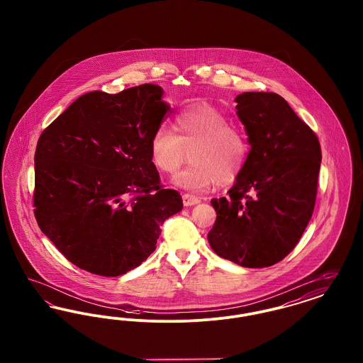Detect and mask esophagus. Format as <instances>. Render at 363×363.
<instances>
[{
	"instance_id": "esophagus-1",
	"label": "esophagus",
	"mask_w": 363,
	"mask_h": 363,
	"mask_svg": "<svg viewBox=\"0 0 363 363\" xmlns=\"http://www.w3.org/2000/svg\"><path fill=\"white\" fill-rule=\"evenodd\" d=\"M182 200H184V206H185V207L196 206V204H199V203L201 201L199 197H194V196H190V194H184V196H182Z\"/></svg>"
}]
</instances>
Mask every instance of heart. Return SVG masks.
<instances>
[{
  "mask_svg": "<svg viewBox=\"0 0 363 363\" xmlns=\"http://www.w3.org/2000/svg\"><path fill=\"white\" fill-rule=\"evenodd\" d=\"M173 130L156 128L150 138L152 164L160 173L174 174L190 152V166L174 177V185L204 191L213 184L230 185L241 175L250 145L241 129L230 126L225 114L209 104L185 107L174 118Z\"/></svg>",
  "mask_w": 363,
  "mask_h": 363,
  "instance_id": "1",
  "label": "heart"
}]
</instances>
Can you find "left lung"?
Returning a JSON list of instances; mask_svg holds the SVG:
<instances>
[{"instance_id":"obj_1","label":"left lung","mask_w":363,"mask_h":363,"mask_svg":"<svg viewBox=\"0 0 363 363\" xmlns=\"http://www.w3.org/2000/svg\"><path fill=\"white\" fill-rule=\"evenodd\" d=\"M250 151L227 197L212 199V250L246 268L284 259L311 222L321 147L311 128L280 95L243 92L235 98Z\"/></svg>"}]
</instances>
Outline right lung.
<instances>
[{"label":"right lung","mask_w":363,"mask_h":363,"mask_svg":"<svg viewBox=\"0 0 363 363\" xmlns=\"http://www.w3.org/2000/svg\"><path fill=\"white\" fill-rule=\"evenodd\" d=\"M163 88L88 92L40 135L34 212L42 233L76 267L120 277L156 249L160 227L184 204L163 189L150 138L170 104Z\"/></svg>","instance_id":"right-lung-1"}]
</instances>
